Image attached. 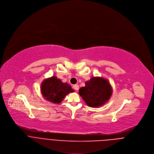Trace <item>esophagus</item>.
Segmentation results:
<instances>
[{
  "label": "esophagus",
  "instance_id": "34e87169",
  "mask_svg": "<svg viewBox=\"0 0 154 154\" xmlns=\"http://www.w3.org/2000/svg\"><path fill=\"white\" fill-rule=\"evenodd\" d=\"M73 89L75 90H78V89H79V85H78V84H75V85H74L73 86Z\"/></svg>",
  "mask_w": 154,
  "mask_h": 154
}]
</instances>
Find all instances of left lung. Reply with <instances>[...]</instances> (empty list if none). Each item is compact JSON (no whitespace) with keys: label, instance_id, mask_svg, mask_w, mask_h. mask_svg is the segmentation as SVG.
I'll return each instance as SVG.
<instances>
[{"label":"left lung","instance_id":"1","mask_svg":"<svg viewBox=\"0 0 154 154\" xmlns=\"http://www.w3.org/2000/svg\"><path fill=\"white\" fill-rule=\"evenodd\" d=\"M79 89V94L90 107H100L110 98L112 90L109 82L100 77H94Z\"/></svg>","mask_w":154,"mask_h":154}]
</instances>
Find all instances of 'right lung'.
I'll return each mask as SVG.
<instances>
[{
  "mask_svg": "<svg viewBox=\"0 0 154 154\" xmlns=\"http://www.w3.org/2000/svg\"><path fill=\"white\" fill-rule=\"evenodd\" d=\"M41 91L45 99L54 103H60L66 95L74 91L70 85L63 83L56 76L45 80L42 83Z\"/></svg>",
  "mask_w": 154,
  "mask_h": 154,
  "instance_id": "right-lung-1",
  "label": "right lung"
}]
</instances>
